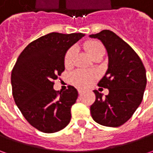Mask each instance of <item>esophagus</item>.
I'll return each instance as SVG.
<instances>
[{
	"instance_id": "esophagus-1",
	"label": "esophagus",
	"mask_w": 153,
	"mask_h": 153,
	"mask_svg": "<svg viewBox=\"0 0 153 153\" xmlns=\"http://www.w3.org/2000/svg\"><path fill=\"white\" fill-rule=\"evenodd\" d=\"M83 93H84V90H82V89H78V94H79V95H82Z\"/></svg>"
}]
</instances>
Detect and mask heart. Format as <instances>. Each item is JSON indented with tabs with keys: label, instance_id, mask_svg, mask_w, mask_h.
<instances>
[{
	"label": "heart",
	"instance_id": "obj_1",
	"mask_svg": "<svg viewBox=\"0 0 153 153\" xmlns=\"http://www.w3.org/2000/svg\"><path fill=\"white\" fill-rule=\"evenodd\" d=\"M83 47H84V49L86 50V52L88 53V54L90 56L91 58L94 55L97 54V53H104L103 45L100 42H97V41L88 42L84 44ZM75 53H76L75 48H71L66 52V53L65 55V59H64V63H65V65L66 67L71 66V65L73 63ZM94 77H95V75L94 73H89V72L82 71H75L71 76V82H73L75 85L80 87V88L88 87L91 83L92 81L94 79Z\"/></svg>",
	"mask_w": 153,
	"mask_h": 153
}]
</instances>
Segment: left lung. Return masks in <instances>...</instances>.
<instances>
[{
	"label": "left lung",
	"instance_id": "obj_1",
	"mask_svg": "<svg viewBox=\"0 0 153 153\" xmlns=\"http://www.w3.org/2000/svg\"><path fill=\"white\" fill-rule=\"evenodd\" d=\"M89 37L101 41L108 54V69L98 86L109 94L94 90L95 101L90 106L93 119L106 127H119L128 120L142 101L146 86L143 63L129 45L114 32L104 30Z\"/></svg>",
	"mask_w": 153,
	"mask_h": 153
}]
</instances>
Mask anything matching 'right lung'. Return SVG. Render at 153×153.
<instances>
[{
	"instance_id": "obj_1",
	"label": "right lung",
	"mask_w": 153,
	"mask_h": 153,
	"mask_svg": "<svg viewBox=\"0 0 153 153\" xmlns=\"http://www.w3.org/2000/svg\"><path fill=\"white\" fill-rule=\"evenodd\" d=\"M85 35L53 32L30 42L12 71L13 96L28 123L39 131L55 133L67 126L78 96L73 86L57 92L53 80L65 71L67 50Z\"/></svg>"
}]
</instances>
